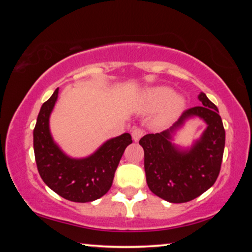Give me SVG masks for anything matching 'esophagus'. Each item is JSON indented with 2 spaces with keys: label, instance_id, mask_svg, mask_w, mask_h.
Masks as SVG:
<instances>
[{
  "label": "esophagus",
  "instance_id": "esophagus-1",
  "mask_svg": "<svg viewBox=\"0 0 252 252\" xmlns=\"http://www.w3.org/2000/svg\"><path fill=\"white\" fill-rule=\"evenodd\" d=\"M143 134H144V132H143V129H141V128H134L133 130H132V137H133V140L135 141V142H137V141H139L141 137L143 136Z\"/></svg>",
  "mask_w": 252,
  "mask_h": 252
}]
</instances>
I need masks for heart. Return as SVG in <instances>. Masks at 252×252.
I'll use <instances>...</instances> for the list:
<instances>
[{"label":"heart","mask_w":252,"mask_h":252,"mask_svg":"<svg viewBox=\"0 0 252 252\" xmlns=\"http://www.w3.org/2000/svg\"><path fill=\"white\" fill-rule=\"evenodd\" d=\"M143 111H154L159 109L156 123L164 126L170 124L180 115L185 108V98L180 95H173L168 87H154L144 93L142 101Z\"/></svg>","instance_id":"1"}]
</instances>
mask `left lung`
Wrapping results in <instances>:
<instances>
[{
    "mask_svg": "<svg viewBox=\"0 0 252 252\" xmlns=\"http://www.w3.org/2000/svg\"><path fill=\"white\" fill-rule=\"evenodd\" d=\"M201 106L182 113L170 129L147 134L140 140L144 150V171L148 187L158 197L171 203L191 201L212 187L218 178L225 149V129L218 108L198 95ZM198 116L207 128L189 150H180L170 142L175 130L187 119Z\"/></svg>",
    "mask_w": 252,
    "mask_h": 252,
    "instance_id": "left-lung-1",
    "label": "left lung"
}]
</instances>
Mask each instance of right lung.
Listing matches in <instances>:
<instances>
[{
  "instance_id": "obj_1",
  "label": "right lung",
  "mask_w": 252,
  "mask_h": 252,
  "mask_svg": "<svg viewBox=\"0 0 252 252\" xmlns=\"http://www.w3.org/2000/svg\"><path fill=\"white\" fill-rule=\"evenodd\" d=\"M58 97V88L44 102L33 130L37 171L44 184L65 199L93 202L111 188L115 172L126 147L133 142L128 133L110 139L86 158H71L54 142L49 117Z\"/></svg>"
}]
</instances>
